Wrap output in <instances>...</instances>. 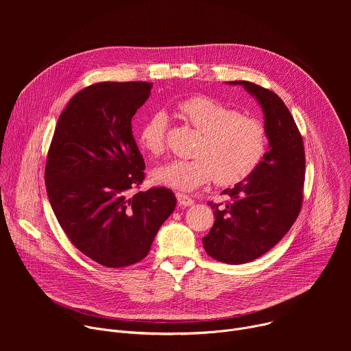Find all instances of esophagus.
Returning <instances> with one entry per match:
<instances>
[{"instance_id": "obj_1", "label": "esophagus", "mask_w": 351, "mask_h": 351, "mask_svg": "<svg viewBox=\"0 0 351 351\" xmlns=\"http://www.w3.org/2000/svg\"><path fill=\"white\" fill-rule=\"evenodd\" d=\"M176 198H178V203L180 207H189L194 203V199L191 197H189L187 194H183V193H178Z\"/></svg>"}]
</instances>
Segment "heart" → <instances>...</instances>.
Listing matches in <instances>:
<instances>
[{"label": "heart", "mask_w": 351, "mask_h": 351, "mask_svg": "<svg viewBox=\"0 0 351 351\" xmlns=\"http://www.w3.org/2000/svg\"><path fill=\"white\" fill-rule=\"evenodd\" d=\"M176 111L199 133L193 149L194 158L175 160L158 168L153 179L164 186L190 191L215 178L219 184H233L252 175L268 148L265 125L215 98L194 95L183 99ZM168 115L158 111L149 115L138 130L140 145L152 156L165 149Z\"/></svg>", "instance_id": "1"}]
</instances>
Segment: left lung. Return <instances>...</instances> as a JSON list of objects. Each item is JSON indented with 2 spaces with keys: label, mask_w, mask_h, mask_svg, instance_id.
Here are the masks:
<instances>
[{
  "label": "left lung",
  "mask_w": 351,
  "mask_h": 351,
  "mask_svg": "<svg viewBox=\"0 0 351 351\" xmlns=\"http://www.w3.org/2000/svg\"><path fill=\"white\" fill-rule=\"evenodd\" d=\"M230 84L243 86L257 98L269 141L256 171L222 191L230 202L208 203L215 222L203 237L206 252L217 261L239 265L269 252L297 219L303 204L306 156L303 137L278 94L245 80Z\"/></svg>",
  "instance_id": "obj_1"
}]
</instances>
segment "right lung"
<instances>
[{
    "label": "right lung",
    "mask_w": 351,
    "mask_h": 351,
    "mask_svg": "<svg viewBox=\"0 0 351 351\" xmlns=\"http://www.w3.org/2000/svg\"><path fill=\"white\" fill-rule=\"evenodd\" d=\"M153 83L103 82L72 97L45 164L49 204L68 239L93 261L122 268L145 258L176 207L167 187L130 193L144 180L132 118Z\"/></svg>",
    "instance_id": "right-lung-1"
}]
</instances>
